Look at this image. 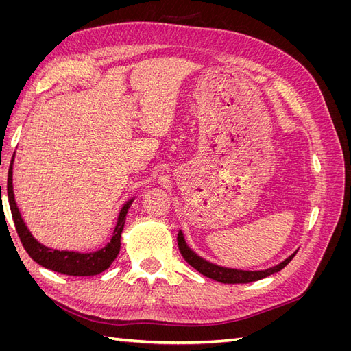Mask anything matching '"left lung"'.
I'll list each match as a JSON object with an SVG mask.
<instances>
[{
	"label": "left lung",
	"mask_w": 351,
	"mask_h": 351,
	"mask_svg": "<svg viewBox=\"0 0 351 351\" xmlns=\"http://www.w3.org/2000/svg\"><path fill=\"white\" fill-rule=\"evenodd\" d=\"M177 241H178L180 253L183 254V258L186 259L187 263L192 265L196 271H199L202 275H205V277L215 280L218 282H224V284H246V282L262 280L265 277H268V275H272L275 272L281 271L284 267H287V265L290 263V261L294 258V254L297 253V250H295L293 254H290L289 258L284 259L278 265H275V267H271L267 269H259V271H246V269L221 267V265L212 263L202 256H199L196 252H193L189 247V244L186 243V239H184V234L182 230L178 231Z\"/></svg>",
	"instance_id": "1"
}]
</instances>
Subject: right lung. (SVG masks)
I'll list each match as a JSON object with an SVG mask.
<instances>
[{
  "mask_svg": "<svg viewBox=\"0 0 351 351\" xmlns=\"http://www.w3.org/2000/svg\"><path fill=\"white\" fill-rule=\"evenodd\" d=\"M13 162H14V155L12 158V164H10V169H8L7 197H8L10 209H12V215H13L17 234L20 240H22L23 247L29 253V256L36 263H39L40 267L60 272V274H64V275H74V277H88V275H97L105 269H108L110 265L114 262V259L119 256L120 246H121V232L124 228L125 217L136 196L124 202V205L119 212V217H117L112 236L102 249H98L95 252L51 249V247H47L45 244L39 243L34 236H32L26 222L22 218V214H20L19 206L14 199V190H13Z\"/></svg>",
  "mask_w": 351,
  "mask_h": 351,
  "instance_id": "add662e5",
  "label": "right lung"
}]
</instances>
